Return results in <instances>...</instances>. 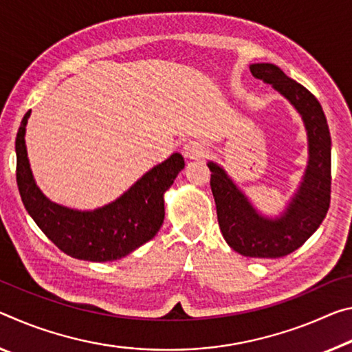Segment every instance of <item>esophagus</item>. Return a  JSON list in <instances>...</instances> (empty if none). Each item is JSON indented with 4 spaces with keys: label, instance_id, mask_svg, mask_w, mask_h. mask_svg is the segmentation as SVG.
I'll list each match as a JSON object with an SVG mask.
<instances>
[{
    "label": "esophagus",
    "instance_id": "obj_1",
    "mask_svg": "<svg viewBox=\"0 0 352 352\" xmlns=\"http://www.w3.org/2000/svg\"><path fill=\"white\" fill-rule=\"evenodd\" d=\"M204 146L199 145L197 142H190L187 143L186 146H184V155L188 159H198V157H203L204 155Z\"/></svg>",
    "mask_w": 352,
    "mask_h": 352
}]
</instances>
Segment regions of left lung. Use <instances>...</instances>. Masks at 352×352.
<instances>
[{
	"instance_id": "1",
	"label": "left lung",
	"mask_w": 352,
	"mask_h": 352,
	"mask_svg": "<svg viewBox=\"0 0 352 352\" xmlns=\"http://www.w3.org/2000/svg\"><path fill=\"white\" fill-rule=\"evenodd\" d=\"M252 76L272 84L302 115L309 135V166L287 214L280 220L258 217L220 166L209 162L217 217L228 245L241 256L278 258L306 243L331 204V132L318 100L273 63H254Z\"/></svg>"
}]
</instances>
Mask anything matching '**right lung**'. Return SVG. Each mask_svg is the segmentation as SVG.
<instances>
[{"mask_svg": "<svg viewBox=\"0 0 352 352\" xmlns=\"http://www.w3.org/2000/svg\"><path fill=\"white\" fill-rule=\"evenodd\" d=\"M25 113L16 132V186L28 214L65 254L80 261L111 262L151 240L164 223V193L186 162L179 153L149 170L123 197L94 212H79L51 203L34 182L28 162Z\"/></svg>", "mask_w": 352, "mask_h": 352, "instance_id": "add662e5", "label": "right lung"}]
</instances>
